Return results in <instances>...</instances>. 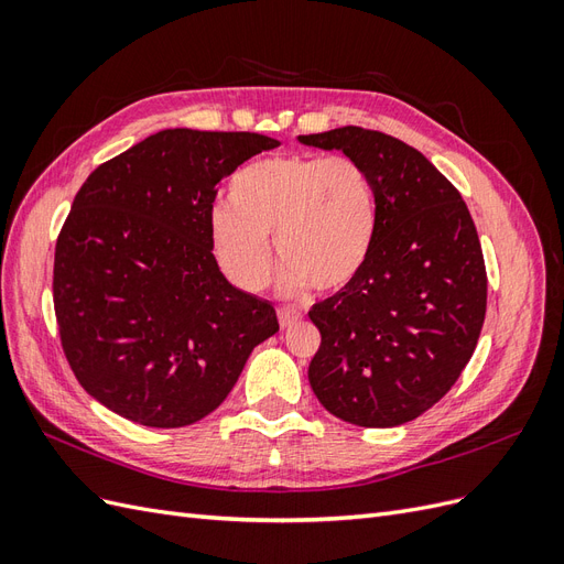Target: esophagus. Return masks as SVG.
<instances>
[{
    "mask_svg": "<svg viewBox=\"0 0 564 564\" xmlns=\"http://www.w3.org/2000/svg\"><path fill=\"white\" fill-rule=\"evenodd\" d=\"M278 317H280V327L282 329H292V327H296V324H301V319H303L301 313L289 311V308H280Z\"/></svg>",
    "mask_w": 564,
    "mask_h": 564,
    "instance_id": "esophagus-1",
    "label": "esophagus"
}]
</instances>
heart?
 Returning a JSON list of instances; mask_svg holds the SVG:
<instances>
[{
    "instance_id": "obj_1",
    "label": "heart",
    "mask_w": 564,
    "mask_h": 564,
    "mask_svg": "<svg viewBox=\"0 0 564 564\" xmlns=\"http://www.w3.org/2000/svg\"><path fill=\"white\" fill-rule=\"evenodd\" d=\"M230 204L209 214V242L226 278L261 292L272 272L270 235L284 261L282 292L348 286L377 237V193L350 155H275L251 162L228 185Z\"/></svg>"
}]
</instances>
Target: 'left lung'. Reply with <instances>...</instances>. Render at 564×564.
I'll list each match as a JSON object with an SVG mask.
<instances>
[{
  "mask_svg": "<svg viewBox=\"0 0 564 564\" xmlns=\"http://www.w3.org/2000/svg\"><path fill=\"white\" fill-rule=\"evenodd\" d=\"M360 162L377 193L365 270L311 319L322 344L311 388L329 414L362 429L414 421L466 369L487 313V270L466 202L412 145L340 127L299 135Z\"/></svg>",
  "mask_w": 564,
  "mask_h": 564,
  "instance_id": "8db88e82",
  "label": "left lung"
}]
</instances>
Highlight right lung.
Segmentation results:
<instances>
[{
  "label": "right lung",
  "instance_id": "right-lung-1",
  "mask_svg": "<svg viewBox=\"0 0 564 564\" xmlns=\"http://www.w3.org/2000/svg\"><path fill=\"white\" fill-rule=\"evenodd\" d=\"M280 141L164 129L94 169L56 242L54 308L82 388L150 429H183L228 398L275 308L220 272L216 185Z\"/></svg>",
  "mask_w": 564,
  "mask_h": 564
}]
</instances>
